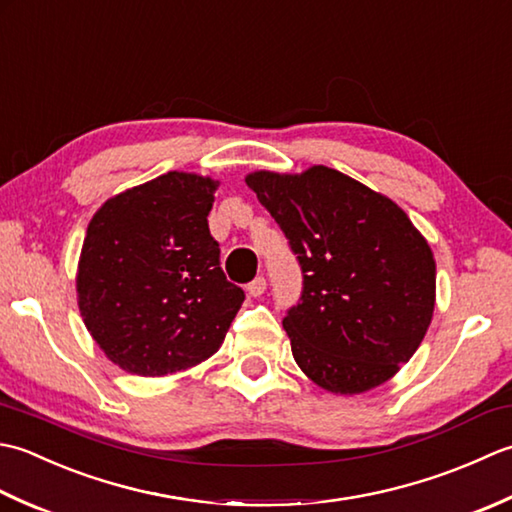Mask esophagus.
<instances>
[{
  "label": "esophagus",
  "mask_w": 512,
  "mask_h": 512,
  "mask_svg": "<svg viewBox=\"0 0 512 512\" xmlns=\"http://www.w3.org/2000/svg\"><path fill=\"white\" fill-rule=\"evenodd\" d=\"M265 289H267V280H265L263 276H256V278L252 280V283L247 285V294L258 298V296L265 294Z\"/></svg>",
  "instance_id": "1"
}]
</instances>
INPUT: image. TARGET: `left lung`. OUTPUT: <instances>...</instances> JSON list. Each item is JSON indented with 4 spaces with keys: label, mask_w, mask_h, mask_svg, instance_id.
Segmentation results:
<instances>
[{
    "label": "left lung",
    "mask_w": 512,
    "mask_h": 512,
    "mask_svg": "<svg viewBox=\"0 0 512 512\" xmlns=\"http://www.w3.org/2000/svg\"><path fill=\"white\" fill-rule=\"evenodd\" d=\"M245 181L302 271L300 298L283 318L298 367L340 395L393 378L420 347L435 307L433 252L411 218L325 165Z\"/></svg>",
    "instance_id": "left-lung-1"
}]
</instances>
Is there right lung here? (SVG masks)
Returning a JSON list of instances; mask_svg holds the SVG:
<instances>
[{"mask_svg": "<svg viewBox=\"0 0 512 512\" xmlns=\"http://www.w3.org/2000/svg\"><path fill=\"white\" fill-rule=\"evenodd\" d=\"M218 183L168 172L117 194L83 238V322L123 371L168 375L218 351L245 291L221 269L207 214Z\"/></svg>", "mask_w": 512, "mask_h": 512, "instance_id": "1", "label": "right lung"}]
</instances>
